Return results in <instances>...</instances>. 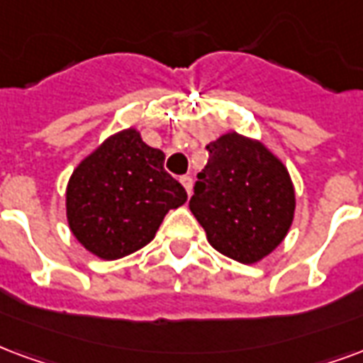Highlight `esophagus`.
I'll return each instance as SVG.
<instances>
[{
	"mask_svg": "<svg viewBox=\"0 0 363 363\" xmlns=\"http://www.w3.org/2000/svg\"><path fill=\"white\" fill-rule=\"evenodd\" d=\"M181 184L184 186V190H186V194H190V192H192V179H190L189 174L181 177Z\"/></svg>",
	"mask_w": 363,
	"mask_h": 363,
	"instance_id": "1",
	"label": "esophagus"
}]
</instances>
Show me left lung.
I'll list each match as a JSON object with an SVG mask.
<instances>
[{"label":"left lung","instance_id":"8db88e82","mask_svg":"<svg viewBox=\"0 0 363 363\" xmlns=\"http://www.w3.org/2000/svg\"><path fill=\"white\" fill-rule=\"evenodd\" d=\"M190 211L208 242L240 264L262 262L291 230L296 192L283 161L262 140L236 130L209 142Z\"/></svg>","mask_w":363,"mask_h":363}]
</instances>
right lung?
I'll list each match as a JSON object with an SVG mask.
<instances>
[{
    "label": "right lung",
    "mask_w": 363,
    "mask_h": 363,
    "mask_svg": "<svg viewBox=\"0 0 363 363\" xmlns=\"http://www.w3.org/2000/svg\"><path fill=\"white\" fill-rule=\"evenodd\" d=\"M165 154L128 127L107 136L67 182L69 229L99 259H119L154 240L169 209L186 192L163 169Z\"/></svg>",
    "instance_id": "add662e5"
}]
</instances>
